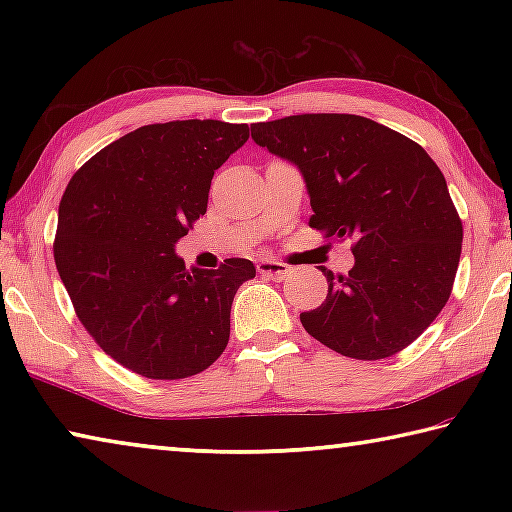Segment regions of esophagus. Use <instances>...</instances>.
<instances>
[{
	"instance_id": "obj_1",
	"label": "esophagus",
	"mask_w": 512,
	"mask_h": 512,
	"mask_svg": "<svg viewBox=\"0 0 512 512\" xmlns=\"http://www.w3.org/2000/svg\"><path fill=\"white\" fill-rule=\"evenodd\" d=\"M257 271L266 277H273V280H284V277L289 275V266L275 262V259H262V262L257 264Z\"/></svg>"
}]
</instances>
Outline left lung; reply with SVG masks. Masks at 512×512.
<instances>
[{
  "mask_svg": "<svg viewBox=\"0 0 512 512\" xmlns=\"http://www.w3.org/2000/svg\"><path fill=\"white\" fill-rule=\"evenodd\" d=\"M253 140L300 169L309 225L350 239L354 266L327 277V298L302 311L316 341L377 361L411 345L447 305L463 223L443 171L409 137L359 115H293L250 126Z\"/></svg>",
  "mask_w": 512,
  "mask_h": 512,
  "instance_id": "obj_1",
  "label": "left lung"
}]
</instances>
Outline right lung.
Segmentation results:
<instances>
[{
    "instance_id": "1",
    "label": "right lung",
    "mask_w": 512,
    "mask_h": 512,
    "mask_svg": "<svg viewBox=\"0 0 512 512\" xmlns=\"http://www.w3.org/2000/svg\"><path fill=\"white\" fill-rule=\"evenodd\" d=\"M248 135V124L216 119L142 126L92 155L60 198V280L99 348L137 375L192 377L228 345L232 300L255 266L230 257L185 268L176 241Z\"/></svg>"
}]
</instances>
